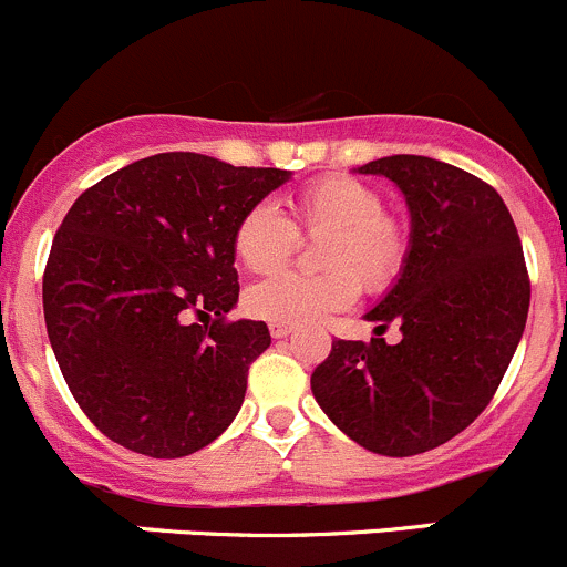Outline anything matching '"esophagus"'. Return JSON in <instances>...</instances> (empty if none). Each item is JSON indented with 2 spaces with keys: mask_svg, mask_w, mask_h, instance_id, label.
<instances>
[{
  "mask_svg": "<svg viewBox=\"0 0 567 567\" xmlns=\"http://www.w3.org/2000/svg\"><path fill=\"white\" fill-rule=\"evenodd\" d=\"M268 331H271L274 340H282V337L290 334V326L288 323H279V320H271V323H268Z\"/></svg>",
  "mask_w": 567,
  "mask_h": 567,
  "instance_id": "obj_1",
  "label": "esophagus"
}]
</instances>
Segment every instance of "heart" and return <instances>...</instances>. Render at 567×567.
I'll use <instances>...</instances> for the list:
<instances>
[{"label":"heart","instance_id":"1","mask_svg":"<svg viewBox=\"0 0 567 567\" xmlns=\"http://www.w3.org/2000/svg\"><path fill=\"white\" fill-rule=\"evenodd\" d=\"M299 236L320 238L318 266L323 274H277L247 293L255 318L279 323H310L357 301L359 282L370 293L386 290L405 268L411 251L409 227L384 210V197L348 175H326L290 197V219L274 205L244 210L233 230V255L251 274L282 268L299 247Z\"/></svg>","mask_w":567,"mask_h":567}]
</instances>
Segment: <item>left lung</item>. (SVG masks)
<instances>
[{"label": "left lung", "instance_id": "1", "mask_svg": "<svg viewBox=\"0 0 567 567\" xmlns=\"http://www.w3.org/2000/svg\"><path fill=\"white\" fill-rule=\"evenodd\" d=\"M398 183L411 251L368 312L375 337L334 340L312 373L331 422L364 450L420 455L466 431L502 384L529 312V274L513 216L494 186L427 156L359 167ZM401 326L400 343L380 337Z\"/></svg>", "mask_w": 567, "mask_h": 567}]
</instances>
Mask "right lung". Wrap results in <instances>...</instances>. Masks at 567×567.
Masks as SVG:
<instances>
[{
  "label": "right lung",
  "instance_id": "add662e5",
  "mask_svg": "<svg viewBox=\"0 0 567 567\" xmlns=\"http://www.w3.org/2000/svg\"><path fill=\"white\" fill-rule=\"evenodd\" d=\"M288 177L158 153L106 175L65 214L43 271L45 329L79 409L120 447L183 458L236 420L271 334L262 320H227L233 230Z\"/></svg>",
  "mask_w": 567,
  "mask_h": 567
}]
</instances>
